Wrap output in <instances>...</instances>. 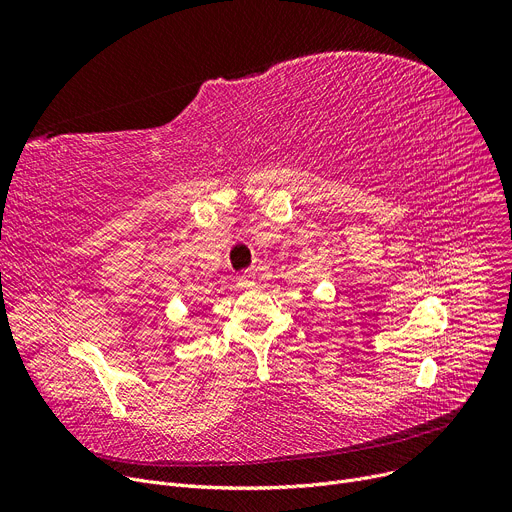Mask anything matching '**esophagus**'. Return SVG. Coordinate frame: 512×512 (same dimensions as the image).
<instances>
[{
    "label": "esophagus",
    "mask_w": 512,
    "mask_h": 512,
    "mask_svg": "<svg viewBox=\"0 0 512 512\" xmlns=\"http://www.w3.org/2000/svg\"><path fill=\"white\" fill-rule=\"evenodd\" d=\"M253 278H255V276H253L251 272H245V274H240V276L236 278V282H238V286H240V288H245V290H247V288L255 286Z\"/></svg>",
    "instance_id": "34e87169"
}]
</instances>
